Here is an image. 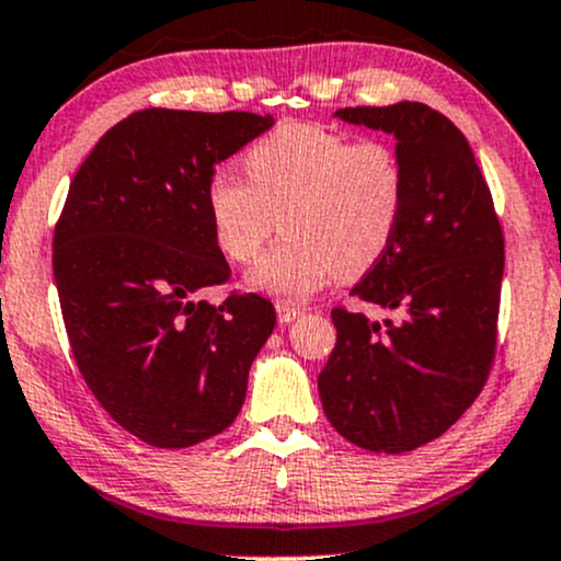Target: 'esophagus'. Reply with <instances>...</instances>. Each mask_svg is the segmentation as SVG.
I'll return each mask as SVG.
<instances>
[{
  "label": "esophagus",
  "mask_w": 561,
  "mask_h": 561,
  "mask_svg": "<svg viewBox=\"0 0 561 561\" xmlns=\"http://www.w3.org/2000/svg\"><path fill=\"white\" fill-rule=\"evenodd\" d=\"M275 312H278V323H280V327H286V323L297 321V318L302 316V310H299V307H291L288 302L275 305Z\"/></svg>",
  "instance_id": "esophagus-1"
}]
</instances>
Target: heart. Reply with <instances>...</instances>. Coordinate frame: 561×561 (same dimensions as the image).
Returning <instances> with one entry per match:
<instances>
[{"mask_svg":"<svg viewBox=\"0 0 561 561\" xmlns=\"http://www.w3.org/2000/svg\"><path fill=\"white\" fill-rule=\"evenodd\" d=\"M243 168L245 179H208L206 210L216 245L234 264L262 251L278 219L286 240L259 256L251 288L299 302L388 254L407 203V171L388 141L286 123L245 149Z\"/></svg>","mask_w":561,"mask_h":561,"instance_id":"obj_1","label":"heart"}]
</instances>
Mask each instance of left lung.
Masks as SVG:
<instances>
[{
	"label": "left lung",
	"instance_id": "8db88e82",
	"mask_svg": "<svg viewBox=\"0 0 561 561\" xmlns=\"http://www.w3.org/2000/svg\"><path fill=\"white\" fill-rule=\"evenodd\" d=\"M336 117L396 136L407 171L399 232L353 297L396 321L331 310L336 345L318 375L323 412L369 451H412L476 401L497 351L505 243L468 138L417 101L355 106Z\"/></svg>",
	"mask_w": 561,
	"mask_h": 561
}]
</instances>
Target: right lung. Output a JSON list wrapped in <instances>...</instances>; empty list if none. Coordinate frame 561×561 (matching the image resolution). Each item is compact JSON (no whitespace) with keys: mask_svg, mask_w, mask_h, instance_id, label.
Returning a JSON list of instances; mask_svg holds the SVG:
<instances>
[{"mask_svg":"<svg viewBox=\"0 0 561 561\" xmlns=\"http://www.w3.org/2000/svg\"><path fill=\"white\" fill-rule=\"evenodd\" d=\"M273 123L251 112H134L71 179L53 234L66 334L101 407L149 447H195L232 425L275 329V307L259 294L201 299L230 280L208 179Z\"/></svg>","mask_w":561,"mask_h":561,"instance_id":"right-lung-1","label":"right lung"}]
</instances>
